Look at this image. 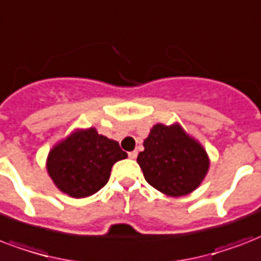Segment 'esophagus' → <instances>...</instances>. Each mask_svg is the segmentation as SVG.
Instances as JSON below:
<instances>
[{
	"label": "esophagus",
	"mask_w": 261,
	"mask_h": 261,
	"mask_svg": "<svg viewBox=\"0 0 261 261\" xmlns=\"http://www.w3.org/2000/svg\"><path fill=\"white\" fill-rule=\"evenodd\" d=\"M128 155H129V158H130V160H136V156H138V151H130Z\"/></svg>",
	"instance_id": "esophagus-1"
}]
</instances>
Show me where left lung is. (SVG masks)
<instances>
[{"mask_svg": "<svg viewBox=\"0 0 261 261\" xmlns=\"http://www.w3.org/2000/svg\"><path fill=\"white\" fill-rule=\"evenodd\" d=\"M138 164L147 183L169 197L193 193L209 169V156L179 123H156L143 143Z\"/></svg>", "mask_w": 261, "mask_h": 261, "instance_id": "1", "label": "left lung"}]
</instances>
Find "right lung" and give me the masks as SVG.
I'll use <instances>...</instances> for the list:
<instances>
[{
	"instance_id": "add662e5",
	"label": "right lung",
	"mask_w": 261,
	"mask_h": 261,
	"mask_svg": "<svg viewBox=\"0 0 261 261\" xmlns=\"http://www.w3.org/2000/svg\"><path fill=\"white\" fill-rule=\"evenodd\" d=\"M128 154L118 142L95 128L78 129L49 151L46 169L55 186L72 198H85L103 189L111 168Z\"/></svg>"
}]
</instances>
